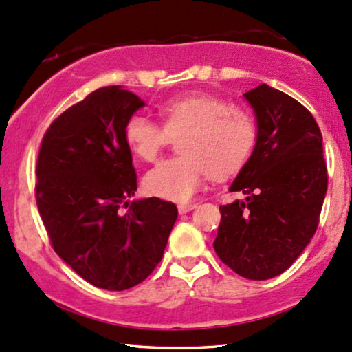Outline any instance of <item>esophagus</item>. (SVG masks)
Instances as JSON below:
<instances>
[{
    "label": "esophagus",
    "mask_w": 352,
    "mask_h": 352,
    "mask_svg": "<svg viewBox=\"0 0 352 352\" xmlns=\"http://www.w3.org/2000/svg\"><path fill=\"white\" fill-rule=\"evenodd\" d=\"M193 208H197V205H195V203H182V205H179V213L185 214V213H188V211H192Z\"/></svg>",
    "instance_id": "obj_1"
}]
</instances>
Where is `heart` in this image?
Returning <instances> with one entry per match:
<instances>
[{
  "instance_id": "obj_1",
  "label": "heart",
  "mask_w": 352,
  "mask_h": 352,
  "mask_svg": "<svg viewBox=\"0 0 352 352\" xmlns=\"http://www.w3.org/2000/svg\"><path fill=\"white\" fill-rule=\"evenodd\" d=\"M167 133L179 135L182 155L167 159L144 177V188L154 197L185 203L200 192L210 173L224 177L244 165L254 149L257 128L244 109L208 93H188L159 104ZM142 114L124 124V141L144 162H152L164 147L167 134Z\"/></svg>"
}]
</instances>
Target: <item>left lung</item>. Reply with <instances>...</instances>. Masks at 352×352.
<instances>
[{
  "mask_svg": "<svg viewBox=\"0 0 352 352\" xmlns=\"http://www.w3.org/2000/svg\"><path fill=\"white\" fill-rule=\"evenodd\" d=\"M244 98L257 138L230 187L244 198L219 206L213 248L241 277L267 280L289 269L311 241L328 173L320 128L303 104L265 83Z\"/></svg>",
  "mask_w": 352,
  "mask_h": 352,
  "instance_id": "8db88e82",
  "label": "left lung"
}]
</instances>
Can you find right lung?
I'll use <instances>...</instances> for the list:
<instances>
[{
	"label": "right lung",
	"instance_id": "obj_1",
	"mask_svg": "<svg viewBox=\"0 0 352 352\" xmlns=\"http://www.w3.org/2000/svg\"><path fill=\"white\" fill-rule=\"evenodd\" d=\"M142 107L120 85L98 88L62 113L41 144L42 223L60 259L98 289L121 292L146 280L179 214L155 197L131 201L138 177L124 124Z\"/></svg>",
	"mask_w": 352,
	"mask_h": 352
}]
</instances>
